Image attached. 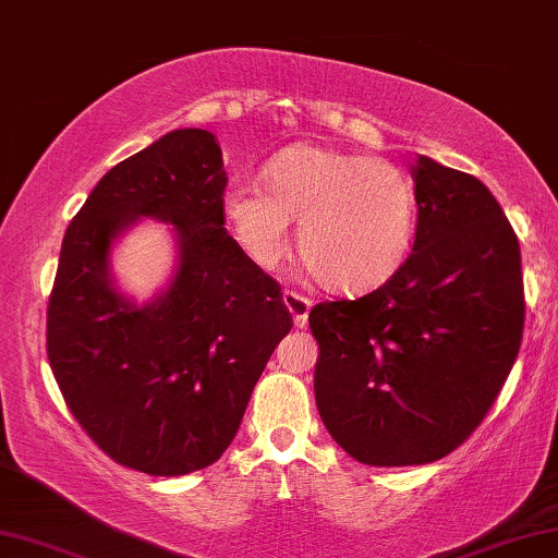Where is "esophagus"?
<instances>
[{
  "label": "esophagus",
  "mask_w": 558,
  "mask_h": 558,
  "mask_svg": "<svg viewBox=\"0 0 558 558\" xmlns=\"http://www.w3.org/2000/svg\"><path fill=\"white\" fill-rule=\"evenodd\" d=\"M284 306L294 316V327L296 329H304L306 322H308V308H312V299L299 294V291H284Z\"/></svg>",
  "instance_id": "obj_1"
}]
</instances>
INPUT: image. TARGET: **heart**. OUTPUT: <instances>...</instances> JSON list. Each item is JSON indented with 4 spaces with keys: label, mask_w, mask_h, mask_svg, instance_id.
I'll return each mask as SVG.
<instances>
[{
    "label": "heart",
    "mask_w": 558,
    "mask_h": 558,
    "mask_svg": "<svg viewBox=\"0 0 558 558\" xmlns=\"http://www.w3.org/2000/svg\"><path fill=\"white\" fill-rule=\"evenodd\" d=\"M267 184L234 179L221 196L239 244L259 267L287 259L291 221H299L302 262L327 289L379 287L404 264L416 231V190L393 161L296 147L267 167Z\"/></svg>",
    "instance_id": "1"
}]
</instances>
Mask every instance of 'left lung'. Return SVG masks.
I'll return each mask as SVG.
<instances>
[{"label":"left lung","mask_w":558,"mask_h":558,"mask_svg":"<svg viewBox=\"0 0 558 558\" xmlns=\"http://www.w3.org/2000/svg\"><path fill=\"white\" fill-rule=\"evenodd\" d=\"M404 264L359 299L308 312L322 422L368 466L459 449L507 381L524 333L521 250L486 184L418 157Z\"/></svg>","instance_id":"1"}]
</instances>
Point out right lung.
Returning <instances> with one entry per match:
<instances>
[{
  "instance_id": "obj_1",
  "label": "right lung",
  "mask_w": 558,
  "mask_h": 558,
  "mask_svg": "<svg viewBox=\"0 0 558 558\" xmlns=\"http://www.w3.org/2000/svg\"><path fill=\"white\" fill-rule=\"evenodd\" d=\"M225 190L214 134L177 130L111 167L64 234L49 366L89 439L142 474L214 464L294 327L279 281L227 234ZM140 216L169 220L180 236L175 279L142 310L108 281L110 242Z\"/></svg>"
}]
</instances>
